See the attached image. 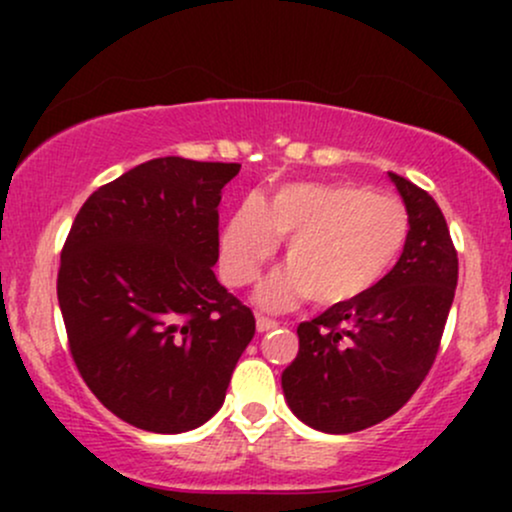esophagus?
<instances>
[{
    "mask_svg": "<svg viewBox=\"0 0 512 512\" xmlns=\"http://www.w3.org/2000/svg\"><path fill=\"white\" fill-rule=\"evenodd\" d=\"M274 327H279V322L269 320V317H257V332H269Z\"/></svg>",
    "mask_w": 512,
    "mask_h": 512,
    "instance_id": "34e87169",
    "label": "esophagus"
}]
</instances>
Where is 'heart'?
Here are the masks:
<instances>
[{
    "label": "heart",
    "instance_id": "1",
    "mask_svg": "<svg viewBox=\"0 0 512 512\" xmlns=\"http://www.w3.org/2000/svg\"><path fill=\"white\" fill-rule=\"evenodd\" d=\"M286 240V267L257 286L267 310L310 303L332 308L358 301L395 267L409 238L407 207L351 182H291L264 207L245 199L221 233L223 276L245 286Z\"/></svg>",
    "mask_w": 512,
    "mask_h": 512
}]
</instances>
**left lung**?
Instances as JSON below:
<instances>
[{
	"label": "left lung",
	"mask_w": 512,
	"mask_h": 512,
	"mask_svg": "<svg viewBox=\"0 0 512 512\" xmlns=\"http://www.w3.org/2000/svg\"><path fill=\"white\" fill-rule=\"evenodd\" d=\"M409 214V238L387 276L358 301L298 325L281 373L286 404L322 433L380 424L419 390L436 361L457 286V252L436 199L387 173Z\"/></svg>",
	"instance_id": "obj_1"
}]
</instances>
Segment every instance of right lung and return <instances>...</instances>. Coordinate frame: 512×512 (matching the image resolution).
<instances>
[{
  "instance_id": "obj_1",
  "label": "right lung",
  "mask_w": 512,
  "mask_h": 512,
  "mask_svg": "<svg viewBox=\"0 0 512 512\" xmlns=\"http://www.w3.org/2000/svg\"><path fill=\"white\" fill-rule=\"evenodd\" d=\"M240 163L166 156L98 187L62 250L57 301L81 378L154 433L202 426L226 399L255 315L219 284L221 190Z\"/></svg>"
}]
</instances>
